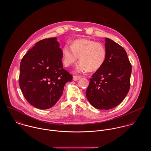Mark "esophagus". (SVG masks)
I'll return each mask as SVG.
<instances>
[{"label": "esophagus", "mask_w": 151, "mask_h": 151, "mask_svg": "<svg viewBox=\"0 0 151 151\" xmlns=\"http://www.w3.org/2000/svg\"><path fill=\"white\" fill-rule=\"evenodd\" d=\"M80 76H73V80L74 81H77L80 78Z\"/></svg>", "instance_id": "1"}]
</instances>
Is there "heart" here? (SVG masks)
Listing matches in <instances>:
<instances>
[{
	"label": "heart",
	"instance_id": "heart-1",
	"mask_svg": "<svg viewBox=\"0 0 151 151\" xmlns=\"http://www.w3.org/2000/svg\"><path fill=\"white\" fill-rule=\"evenodd\" d=\"M62 53L65 67L75 64L80 58V62L76 67L78 73L98 70L104 65L106 58V50L103 44L86 38L74 41L71 46L65 45Z\"/></svg>",
	"mask_w": 151,
	"mask_h": 151
}]
</instances>
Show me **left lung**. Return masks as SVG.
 I'll return each instance as SVG.
<instances>
[{"instance_id": "1", "label": "left lung", "mask_w": 151, "mask_h": 151, "mask_svg": "<svg viewBox=\"0 0 151 151\" xmlns=\"http://www.w3.org/2000/svg\"><path fill=\"white\" fill-rule=\"evenodd\" d=\"M106 58L89 79L86 96L90 104L101 110L119 105L129 91L131 65L125 49L106 38Z\"/></svg>"}]
</instances>
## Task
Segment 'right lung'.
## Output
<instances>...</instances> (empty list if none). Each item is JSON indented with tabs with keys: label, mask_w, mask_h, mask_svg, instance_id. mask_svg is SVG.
I'll return each mask as SVG.
<instances>
[{
	"label": "right lung",
	"mask_w": 151,
	"mask_h": 151,
	"mask_svg": "<svg viewBox=\"0 0 151 151\" xmlns=\"http://www.w3.org/2000/svg\"><path fill=\"white\" fill-rule=\"evenodd\" d=\"M56 37L35 44L22 59L19 85L26 100L33 106L47 109L61 97L73 76L63 68L62 49Z\"/></svg>",
	"instance_id": "add662e5"
}]
</instances>
